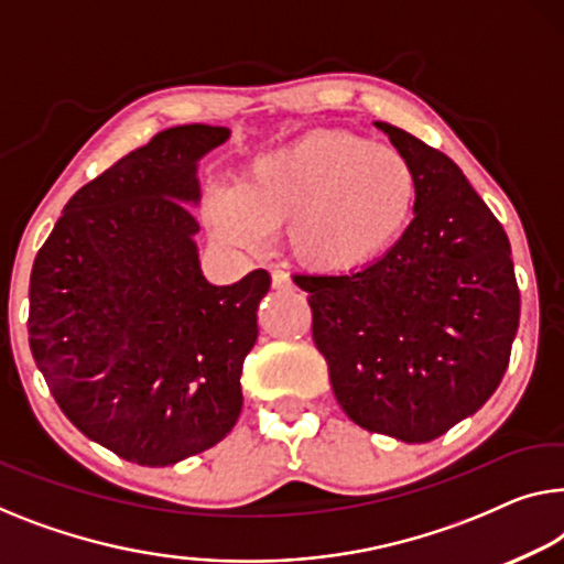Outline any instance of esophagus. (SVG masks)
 Returning a JSON list of instances; mask_svg holds the SVG:
<instances>
[{"instance_id": "1", "label": "esophagus", "mask_w": 564, "mask_h": 564, "mask_svg": "<svg viewBox=\"0 0 564 564\" xmlns=\"http://www.w3.org/2000/svg\"><path fill=\"white\" fill-rule=\"evenodd\" d=\"M271 279H273V289H275V291H291V289H293V281L289 279V273L273 271Z\"/></svg>"}]
</instances>
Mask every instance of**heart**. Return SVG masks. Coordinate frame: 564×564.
Returning a JSON list of instances; mask_svg holds the SVG:
<instances>
[{"label": "heart", "instance_id": "heart-1", "mask_svg": "<svg viewBox=\"0 0 564 564\" xmlns=\"http://www.w3.org/2000/svg\"><path fill=\"white\" fill-rule=\"evenodd\" d=\"M402 151L355 131H311L258 156L238 187H215L205 223L225 246L253 250L285 225L296 263L324 275L372 265L402 240L417 207Z\"/></svg>", "mask_w": 564, "mask_h": 564}]
</instances>
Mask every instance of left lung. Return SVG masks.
<instances>
[{"label":"left lung","instance_id":"left-lung-1","mask_svg":"<svg viewBox=\"0 0 564 564\" xmlns=\"http://www.w3.org/2000/svg\"><path fill=\"white\" fill-rule=\"evenodd\" d=\"M417 174V207L388 256L347 275H299L344 413L365 431L435 441L497 392L519 326L507 232L458 164L375 121Z\"/></svg>","mask_w":564,"mask_h":564}]
</instances>
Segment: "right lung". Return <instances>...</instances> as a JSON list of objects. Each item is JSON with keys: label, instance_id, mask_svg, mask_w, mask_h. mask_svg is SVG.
Returning a JSON list of instances; mask_svg holds the SVG:
<instances>
[{"label": "right lung", "instance_id": "obj_1", "mask_svg": "<svg viewBox=\"0 0 564 564\" xmlns=\"http://www.w3.org/2000/svg\"><path fill=\"white\" fill-rule=\"evenodd\" d=\"M225 126L159 131L67 202L30 275V349L67 420L139 466H174L238 423L263 268L215 285L189 207Z\"/></svg>", "mask_w": 564, "mask_h": 564}]
</instances>
